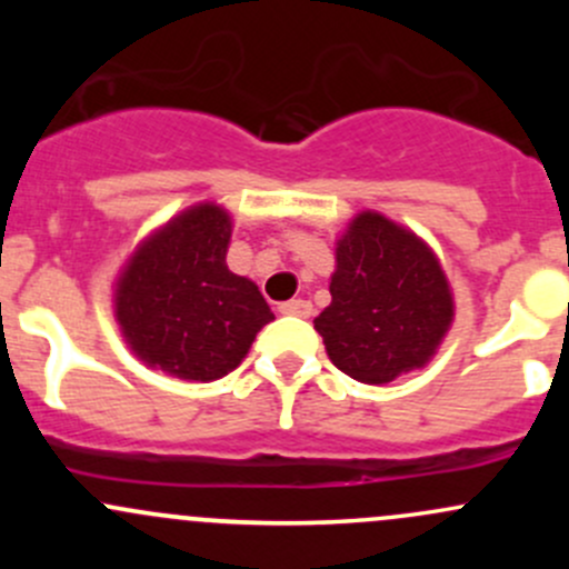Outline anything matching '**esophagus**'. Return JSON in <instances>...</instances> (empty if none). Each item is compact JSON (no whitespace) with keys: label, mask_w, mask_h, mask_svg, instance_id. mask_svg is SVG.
Returning a JSON list of instances; mask_svg holds the SVG:
<instances>
[{"label":"esophagus","mask_w":569,"mask_h":569,"mask_svg":"<svg viewBox=\"0 0 569 569\" xmlns=\"http://www.w3.org/2000/svg\"><path fill=\"white\" fill-rule=\"evenodd\" d=\"M280 313L286 317H297V319H308L313 313V306L308 300H289L280 306Z\"/></svg>","instance_id":"34e87169"}]
</instances>
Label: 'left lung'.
Masks as SVG:
<instances>
[{"mask_svg": "<svg viewBox=\"0 0 569 569\" xmlns=\"http://www.w3.org/2000/svg\"><path fill=\"white\" fill-rule=\"evenodd\" d=\"M330 295L313 327L336 369L369 386L421 369L455 317L432 250L375 211L355 217L338 242Z\"/></svg>", "mask_w": 569, "mask_h": 569, "instance_id": "1", "label": "left lung"}]
</instances>
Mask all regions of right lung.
Returning a JSON list of instances; mask_svg holds the SVG:
<instances>
[{
  "label": "right lung",
  "instance_id": "1",
  "mask_svg": "<svg viewBox=\"0 0 569 569\" xmlns=\"http://www.w3.org/2000/svg\"><path fill=\"white\" fill-rule=\"evenodd\" d=\"M231 220L194 206L142 244L114 295L129 347L168 375L209 382L237 369L272 321L258 286L228 269Z\"/></svg>",
  "mask_w": 569,
  "mask_h": 569
}]
</instances>
